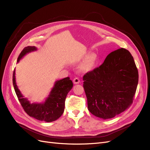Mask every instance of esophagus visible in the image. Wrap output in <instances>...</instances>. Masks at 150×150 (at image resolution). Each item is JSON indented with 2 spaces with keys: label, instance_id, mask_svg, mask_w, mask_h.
Returning a JSON list of instances; mask_svg holds the SVG:
<instances>
[{
  "label": "esophagus",
  "instance_id": "obj_1",
  "mask_svg": "<svg viewBox=\"0 0 150 150\" xmlns=\"http://www.w3.org/2000/svg\"><path fill=\"white\" fill-rule=\"evenodd\" d=\"M73 82L74 84H79L80 82V80L78 78V77H76V78H74L73 79Z\"/></svg>",
  "mask_w": 150,
  "mask_h": 150
}]
</instances>
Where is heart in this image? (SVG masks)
<instances>
[{
	"instance_id": "b5f03b06",
	"label": "heart",
	"mask_w": 150,
	"mask_h": 150,
	"mask_svg": "<svg viewBox=\"0 0 150 150\" xmlns=\"http://www.w3.org/2000/svg\"><path fill=\"white\" fill-rule=\"evenodd\" d=\"M86 55H84V57ZM97 61V56L95 53H91L87 55L83 63L80 67V69L82 72H89L91 71L95 66Z\"/></svg>"
}]
</instances>
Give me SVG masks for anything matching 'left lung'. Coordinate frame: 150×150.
Instances as JSON below:
<instances>
[{"label":"left lung","mask_w":150,"mask_h":150,"mask_svg":"<svg viewBox=\"0 0 150 150\" xmlns=\"http://www.w3.org/2000/svg\"><path fill=\"white\" fill-rule=\"evenodd\" d=\"M83 81L88 110L96 117L108 119L132 104L138 72L131 53L120 48L108 54L99 67L87 73Z\"/></svg>","instance_id":"1"}]
</instances>
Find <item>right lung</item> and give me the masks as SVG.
Here are the masks:
<instances>
[{
    "mask_svg": "<svg viewBox=\"0 0 150 150\" xmlns=\"http://www.w3.org/2000/svg\"><path fill=\"white\" fill-rule=\"evenodd\" d=\"M35 46L25 47L17 59V63L27 54L37 51ZM15 69L13 73V85L19 102L25 112L30 116L40 121L51 122L59 118L64 110L65 100L68 92L73 88V83L69 77L55 82L48 97L43 103H30L24 98L15 81Z\"/></svg>",
    "mask_w": 150,
    "mask_h": 150,
    "instance_id": "1",
    "label": "right lung"
}]
</instances>
